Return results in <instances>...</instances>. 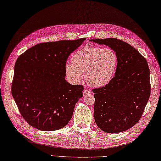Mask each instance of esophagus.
Segmentation results:
<instances>
[{
    "mask_svg": "<svg viewBox=\"0 0 161 161\" xmlns=\"http://www.w3.org/2000/svg\"><path fill=\"white\" fill-rule=\"evenodd\" d=\"M90 93H91V92H90L89 90L85 89V90H83V95H84V96H86V95L89 94H90Z\"/></svg>",
    "mask_w": 161,
    "mask_h": 161,
    "instance_id": "1",
    "label": "esophagus"
}]
</instances>
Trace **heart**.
I'll use <instances>...</instances> for the list:
<instances>
[{"label":"heart","mask_w":161,"mask_h":161,"mask_svg":"<svg viewBox=\"0 0 161 161\" xmlns=\"http://www.w3.org/2000/svg\"><path fill=\"white\" fill-rule=\"evenodd\" d=\"M71 63L65 65V74L70 81L79 83L85 78L93 87H103L113 79L118 64V57L113 49L85 46L75 52Z\"/></svg>","instance_id":"heart-1"}]
</instances>
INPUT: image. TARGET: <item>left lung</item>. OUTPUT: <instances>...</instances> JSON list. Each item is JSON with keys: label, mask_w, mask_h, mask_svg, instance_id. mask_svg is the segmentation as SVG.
Segmentation results:
<instances>
[{"label": "left lung", "mask_w": 161, "mask_h": 161, "mask_svg": "<svg viewBox=\"0 0 161 161\" xmlns=\"http://www.w3.org/2000/svg\"><path fill=\"white\" fill-rule=\"evenodd\" d=\"M116 52L115 76L103 87L94 88V120L109 133L130 129L138 122L151 93L149 69L145 58L135 48L115 38L95 39Z\"/></svg>", "instance_id": "8db88e82"}]
</instances>
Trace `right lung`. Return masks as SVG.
<instances>
[{
	"label": "right lung",
	"instance_id": "1",
	"mask_svg": "<svg viewBox=\"0 0 161 161\" xmlns=\"http://www.w3.org/2000/svg\"><path fill=\"white\" fill-rule=\"evenodd\" d=\"M85 40L39 43L19 56L12 94L21 116L35 129L51 131L69 122L83 86L64 79L67 58Z\"/></svg>",
	"mask_w": 161,
	"mask_h": 161
}]
</instances>
